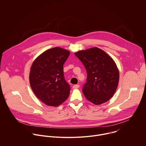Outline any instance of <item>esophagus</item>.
I'll return each instance as SVG.
<instances>
[{
	"label": "esophagus",
	"mask_w": 146,
	"mask_h": 146,
	"mask_svg": "<svg viewBox=\"0 0 146 146\" xmlns=\"http://www.w3.org/2000/svg\"><path fill=\"white\" fill-rule=\"evenodd\" d=\"M79 87V84H75V85H74L72 86V88H74V89H76V88H78Z\"/></svg>",
	"instance_id": "1"
}]
</instances>
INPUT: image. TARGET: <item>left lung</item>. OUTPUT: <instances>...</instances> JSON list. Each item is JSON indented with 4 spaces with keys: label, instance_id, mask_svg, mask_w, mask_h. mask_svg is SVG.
<instances>
[{
    "label": "left lung",
    "instance_id": "8db88e82",
    "mask_svg": "<svg viewBox=\"0 0 146 146\" xmlns=\"http://www.w3.org/2000/svg\"><path fill=\"white\" fill-rule=\"evenodd\" d=\"M87 71V82L82 91L87 100L95 104L107 102L118 86L119 73L113 60L97 47L75 53Z\"/></svg>",
    "mask_w": 146,
    "mask_h": 146
}]
</instances>
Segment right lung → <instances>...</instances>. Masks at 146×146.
I'll return each mask as SVG.
<instances>
[{
  "label": "right lung",
  "instance_id": "1",
  "mask_svg": "<svg viewBox=\"0 0 146 146\" xmlns=\"http://www.w3.org/2000/svg\"><path fill=\"white\" fill-rule=\"evenodd\" d=\"M70 51L60 47L49 49L34 62L30 73L31 87L42 102L58 106L69 96L70 84L64 76L63 64Z\"/></svg>",
  "mask_w": 146,
  "mask_h": 146
}]
</instances>
